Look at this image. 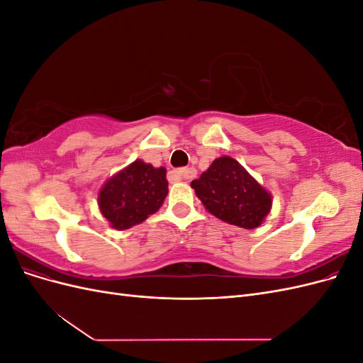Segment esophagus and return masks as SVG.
<instances>
[{
	"mask_svg": "<svg viewBox=\"0 0 363 363\" xmlns=\"http://www.w3.org/2000/svg\"><path fill=\"white\" fill-rule=\"evenodd\" d=\"M172 174L180 180H192L195 177V169L186 168V169H174Z\"/></svg>",
	"mask_w": 363,
	"mask_h": 363,
	"instance_id": "obj_1",
	"label": "esophagus"
}]
</instances>
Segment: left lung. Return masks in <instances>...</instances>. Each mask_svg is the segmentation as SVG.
I'll use <instances>...</instances> for the list:
<instances>
[{"label": "left lung", "instance_id": "left-lung-1", "mask_svg": "<svg viewBox=\"0 0 363 363\" xmlns=\"http://www.w3.org/2000/svg\"><path fill=\"white\" fill-rule=\"evenodd\" d=\"M206 211L221 221L257 228L272 207V195L236 159L221 156L191 183Z\"/></svg>", "mask_w": 363, "mask_h": 363}]
</instances>
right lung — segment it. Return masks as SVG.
<instances>
[{"label":"right lung","instance_id":"1","mask_svg":"<svg viewBox=\"0 0 363 363\" xmlns=\"http://www.w3.org/2000/svg\"><path fill=\"white\" fill-rule=\"evenodd\" d=\"M167 195V169L136 159L106 180L98 207L112 228L127 230L156 213Z\"/></svg>","mask_w":363,"mask_h":363}]
</instances>
